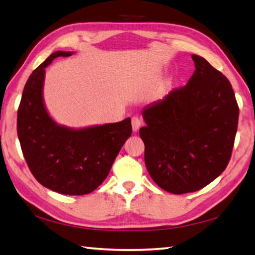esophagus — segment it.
Instances as JSON below:
<instances>
[{
  "label": "esophagus",
  "mask_w": 255,
  "mask_h": 255,
  "mask_svg": "<svg viewBox=\"0 0 255 255\" xmlns=\"http://www.w3.org/2000/svg\"><path fill=\"white\" fill-rule=\"evenodd\" d=\"M141 124H142L141 119H139L137 116H134L132 118V128H133V131L134 132L137 131V129L139 128V127H141Z\"/></svg>",
  "instance_id": "34e87169"
}]
</instances>
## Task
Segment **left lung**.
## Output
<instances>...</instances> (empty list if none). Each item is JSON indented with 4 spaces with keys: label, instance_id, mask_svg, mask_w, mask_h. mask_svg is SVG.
Instances as JSON below:
<instances>
[{
    "label": "left lung",
    "instance_id": "left-lung-1",
    "mask_svg": "<svg viewBox=\"0 0 255 255\" xmlns=\"http://www.w3.org/2000/svg\"><path fill=\"white\" fill-rule=\"evenodd\" d=\"M187 85L144 109L139 129L152 179L171 194L193 193L215 180L231 158L239 107L230 81L200 56Z\"/></svg>",
    "mask_w": 255,
    "mask_h": 255
}]
</instances>
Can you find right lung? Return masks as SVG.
Instances as JSON below:
<instances>
[{
	"label": "right lung",
	"instance_id": "obj_1",
	"mask_svg": "<svg viewBox=\"0 0 255 255\" xmlns=\"http://www.w3.org/2000/svg\"><path fill=\"white\" fill-rule=\"evenodd\" d=\"M56 51L29 76L17 110V135L29 170L46 188L64 195H86L100 186L127 138L131 136V119L82 129L56 124L43 101L45 68Z\"/></svg>",
	"mask_w": 255,
	"mask_h": 255
}]
</instances>
